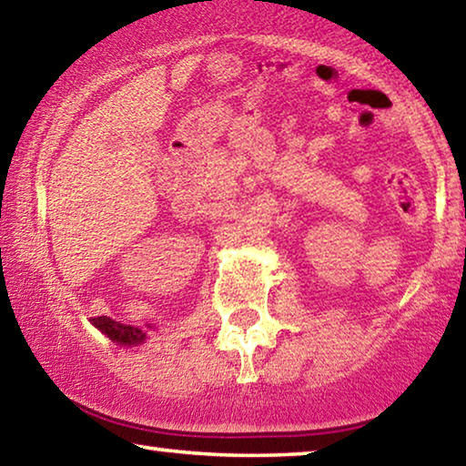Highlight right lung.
<instances>
[{"mask_svg": "<svg viewBox=\"0 0 466 466\" xmlns=\"http://www.w3.org/2000/svg\"><path fill=\"white\" fill-rule=\"evenodd\" d=\"M94 327H96L100 333H105L110 341L119 343V345H139L146 341V333L139 327H131V325H123V322H116L108 317H98L90 320Z\"/></svg>", "mask_w": 466, "mask_h": 466, "instance_id": "add662e5", "label": "right lung"}]
</instances>
